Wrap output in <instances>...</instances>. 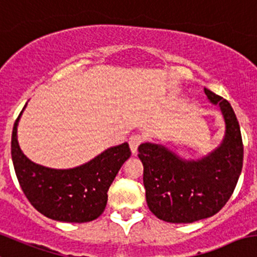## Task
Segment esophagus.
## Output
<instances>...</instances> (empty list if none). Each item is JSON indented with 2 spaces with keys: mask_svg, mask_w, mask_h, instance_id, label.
I'll return each instance as SVG.
<instances>
[{
  "mask_svg": "<svg viewBox=\"0 0 257 257\" xmlns=\"http://www.w3.org/2000/svg\"><path fill=\"white\" fill-rule=\"evenodd\" d=\"M143 141H144V137L142 136V134L136 133V134H133V136H131V138H129V146H131L132 152H133L134 154L137 153V151H138V147L143 143Z\"/></svg>",
  "mask_w": 257,
  "mask_h": 257,
  "instance_id": "1",
  "label": "esophagus"
}]
</instances>
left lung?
I'll list each match as a JSON object with an SVG mask.
<instances>
[{
    "label": "left lung",
    "instance_id": "obj_1",
    "mask_svg": "<svg viewBox=\"0 0 257 257\" xmlns=\"http://www.w3.org/2000/svg\"><path fill=\"white\" fill-rule=\"evenodd\" d=\"M205 93L220 105L226 123V137L215 152L187 162L158 144L138 148L147 205L166 222L191 223L216 215L230 200L242 169L243 144L235 111L222 96L208 89Z\"/></svg>",
    "mask_w": 257,
    "mask_h": 257
}]
</instances>
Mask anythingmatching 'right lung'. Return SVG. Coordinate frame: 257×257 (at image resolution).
<instances>
[{
    "instance_id": "add662e5",
    "label": "right lung",
    "mask_w": 257,
    "mask_h": 257,
    "mask_svg": "<svg viewBox=\"0 0 257 257\" xmlns=\"http://www.w3.org/2000/svg\"><path fill=\"white\" fill-rule=\"evenodd\" d=\"M20 115L12 131L11 156L19 183L30 203L46 217L62 222L83 223L98 218L105 210L111 182L131 157L129 144L111 147L76 168H46L27 159L20 149Z\"/></svg>"
}]
</instances>
